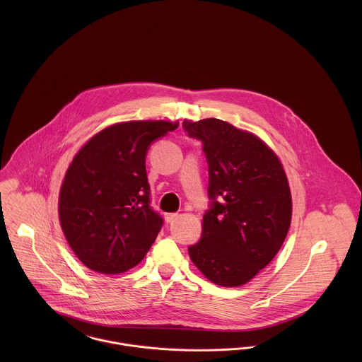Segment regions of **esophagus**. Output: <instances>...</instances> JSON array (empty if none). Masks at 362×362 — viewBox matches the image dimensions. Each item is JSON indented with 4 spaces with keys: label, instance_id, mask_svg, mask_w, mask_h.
<instances>
[{
    "label": "esophagus",
    "instance_id": "1",
    "mask_svg": "<svg viewBox=\"0 0 362 362\" xmlns=\"http://www.w3.org/2000/svg\"><path fill=\"white\" fill-rule=\"evenodd\" d=\"M177 216H178V213H165L164 218L167 223H171L174 218H177Z\"/></svg>",
    "mask_w": 362,
    "mask_h": 362
}]
</instances>
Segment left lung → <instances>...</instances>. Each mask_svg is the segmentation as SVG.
I'll use <instances>...</instances> for the list:
<instances>
[{
	"instance_id": "8db88e82",
	"label": "left lung",
	"mask_w": 362,
	"mask_h": 362,
	"mask_svg": "<svg viewBox=\"0 0 362 362\" xmlns=\"http://www.w3.org/2000/svg\"><path fill=\"white\" fill-rule=\"evenodd\" d=\"M182 128L202 142L209 165L210 205L189 257L214 284H245L276 257L290 228L283 165L258 136L223 119L184 121Z\"/></svg>"
}]
</instances>
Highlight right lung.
<instances>
[{
  "label": "right lung",
  "mask_w": 362,
  "mask_h": 362,
  "mask_svg": "<svg viewBox=\"0 0 362 362\" xmlns=\"http://www.w3.org/2000/svg\"><path fill=\"white\" fill-rule=\"evenodd\" d=\"M178 122L129 121L95 135L66 170L58 213L64 235L79 260L103 274L138 264L163 226L151 206L146 155Z\"/></svg>",
  "instance_id": "right-lung-1"
}]
</instances>
